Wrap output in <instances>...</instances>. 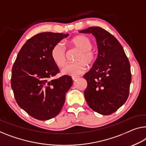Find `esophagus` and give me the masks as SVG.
I'll return each instance as SVG.
<instances>
[{
	"instance_id": "obj_1",
	"label": "esophagus",
	"mask_w": 146,
	"mask_h": 146,
	"mask_svg": "<svg viewBox=\"0 0 146 146\" xmlns=\"http://www.w3.org/2000/svg\"><path fill=\"white\" fill-rule=\"evenodd\" d=\"M77 79H79V77H72L73 80H76Z\"/></svg>"
}]
</instances>
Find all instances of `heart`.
I'll use <instances>...</instances> for the list:
<instances>
[{
	"label": "heart",
	"instance_id": "heart-1",
	"mask_svg": "<svg viewBox=\"0 0 146 146\" xmlns=\"http://www.w3.org/2000/svg\"><path fill=\"white\" fill-rule=\"evenodd\" d=\"M71 43L75 48L80 50L75 58L76 63L67 64L62 69L64 75L76 76L82 74L86 70V64L92 66L96 60V54L93 51L92 41L84 35H78L71 40ZM52 60L56 66L63 67L66 63V49L62 42L54 45L50 52Z\"/></svg>",
	"mask_w": 146,
	"mask_h": 146
}]
</instances>
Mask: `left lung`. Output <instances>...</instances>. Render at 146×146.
<instances>
[{
    "label": "left lung",
    "mask_w": 146,
    "mask_h": 146,
    "mask_svg": "<svg viewBox=\"0 0 146 146\" xmlns=\"http://www.w3.org/2000/svg\"><path fill=\"white\" fill-rule=\"evenodd\" d=\"M96 38L98 55L92 69L83 77L88 105L100 114L108 115L121 107L129 97L131 72L129 59L115 36L100 27L80 31Z\"/></svg>",
    "instance_id": "obj_1"
}]
</instances>
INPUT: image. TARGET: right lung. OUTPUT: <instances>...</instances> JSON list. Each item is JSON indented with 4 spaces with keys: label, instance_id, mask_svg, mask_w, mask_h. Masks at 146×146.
<instances>
[{
    "label": "right lung",
    "instance_id": "add662e5",
    "mask_svg": "<svg viewBox=\"0 0 146 146\" xmlns=\"http://www.w3.org/2000/svg\"><path fill=\"white\" fill-rule=\"evenodd\" d=\"M68 35L52 32L35 35L23 44L12 67L11 87L15 100L38 120H48L59 114L72 86L70 76L51 79L60 73L51 58V50Z\"/></svg>",
    "mask_w": 146,
    "mask_h": 146
}]
</instances>
